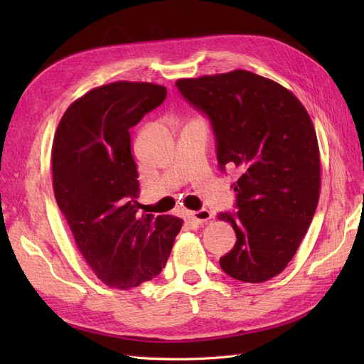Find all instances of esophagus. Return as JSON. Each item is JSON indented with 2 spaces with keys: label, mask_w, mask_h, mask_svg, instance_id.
I'll use <instances>...</instances> for the list:
<instances>
[{
  "label": "esophagus",
  "mask_w": 364,
  "mask_h": 364,
  "mask_svg": "<svg viewBox=\"0 0 364 364\" xmlns=\"http://www.w3.org/2000/svg\"><path fill=\"white\" fill-rule=\"evenodd\" d=\"M190 215L197 223H205V222H208V220L213 218V213L208 211V209H200V211H191Z\"/></svg>",
  "instance_id": "34e87169"
}]
</instances>
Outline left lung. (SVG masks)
<instances>
[{"mask_svg":"<svg viewBox=\"0 0 364 364\" xmlns=\"http://www.w3.org/2000/svg\"><path fill=\"white\" fill-rule=\"evenodd\" d=\"M209 118L220 167H235L237 243L220 258L230 278L264 282L293 259L321 194V153L313 121L291 91L245 70L176 82Z\"/></svg>","mask_w":364,"mask_h":364,"instance_id":"1","label":"left lung"}]
</instances>
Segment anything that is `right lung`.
Returning a JSON list of instances; mask_svg holds the SVG:
<instances>
[{
    "label": "right lung",
    "instance_id": "right-lung-1",
    "mask_svg": "<svg viewBox=\"0 0 364 364\" xmlns=\"http://www.w3.org/2000/svg\"><path fill=\"white\" fill-rule=\"evenodd\" d=\"M167 87L119 80L70 105L51 150L54 197L86 264L111 289L130 290L165 267L182 220L136 215L139 182L129 129Z\"/></svg>",
    "mask_w": 364,
    "mask_h": 364
}]
</instances>
